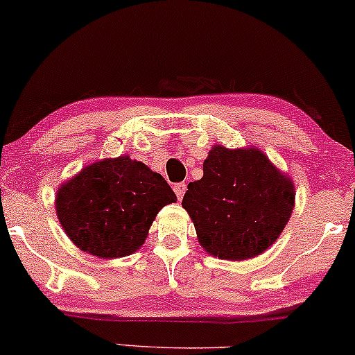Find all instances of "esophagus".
Segmentation results:
<instances>
[{
    "label": "esophagus",
    "mask_w": 355,
    "mask_h": 355,
    "mask_svg": "<svg viewBox=\"0 0 355 355\" xmlns=\"http://www.w3.org/2000/svg\"><path fill=\"white\" fill-rule=\"evenodd\" d=\"M186 182H179V184H174V192H176L178 199H182L184 194H186Z\"/></svg>",
    "instance_id": "obj_1"
}]
</instances>
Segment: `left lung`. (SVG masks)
Masks as SVG:
<instances>
[{"label": "left lung", "mask_w": 355, "mask_h": 355, "mask_svg": "<svg viewBox=\"0 0 355 355\" xmlns=\"http://www.w3.org/2000/svg\"><path fill=\"white\" fill-rule=\"evenodd\" d=\"M182 207L207 254L246 261L277 241L295 207V186L259 148L217 144L204 176L189 182Z\"/></svg>", "instance_id": "obj_1"}]
</instances>
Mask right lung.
<instances>
[{
  "mask_svg": "<svg viewBox=\"0 0 355 355\" xmlns=\"http://www.w3.org/2000/svg\"><path fill=\"white\" fill-rule=\"evenodd\" d=\"M176 200L161 174L123 155L94 161L63 182L55 211L76 248L117 259L140 250L158 211Z\"/></svg>",
  "mask_w": 355,
  "mask_h": 355,
  "instance_id": "right-lung-1",
  "label": "right lung"
}]
</instances>
